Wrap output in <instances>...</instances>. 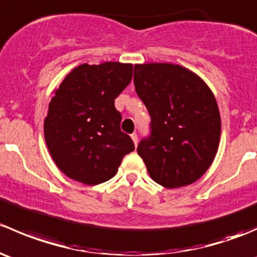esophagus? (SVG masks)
Instances as JSON below:
<instances>
[{"label": "esophagus", "instance_id": "esophagus-1", "mask_svg": "<svg viewBox=\"0 0 257 257\" xmlns=\"http://www.w3.org/2000/svg\"><path fill=\"white\" fill-rule=\"evenodd\" d=\"M131 137H132V139H133L134 144H136V147H137V144H138V136H137V133H133Z\"/></svg>", "mask_w": 257, "mask_h": 257}]
</instances>
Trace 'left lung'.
I'll return each mask as SVG.
<instances>
[{"label": "left lung", "mask_w": 257, "mask_h": 257, "mask_svg": "<svg viewBox=\"0 0 257 257\" xmlns=\"http://www.w3.org/2000/svg\"><path fill=\"white\" fill-rule=\"evenodd\" d=\"M134 85L150 115L149 136L137 148L149 175L168 189L196 181L219 148L221 120L211 90L170 63L136 64Z\"/></svg>", "instance_id": "8db88e82"}]
</instances>
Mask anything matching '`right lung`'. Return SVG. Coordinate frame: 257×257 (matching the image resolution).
Wrapping results in <instances>:
<instances>
[{"label": "right lung", "mask_w": 257, "mask_h": 257, "mask_svg": "<svg viewBox=\"0 0 257 257\" xmlns=\"http://www.w3.org/2000/svg\"><path fill=\"white\" fill-rule=\"evenodd\" d=\"M133 66L105 62L74 68L49 103L45 139L57 167L71 179L97 185L112 179L134 150L120 131L114 99L131 83Z\"/></svg>", "instance_id": "right-lung-1"}]
</instances>
